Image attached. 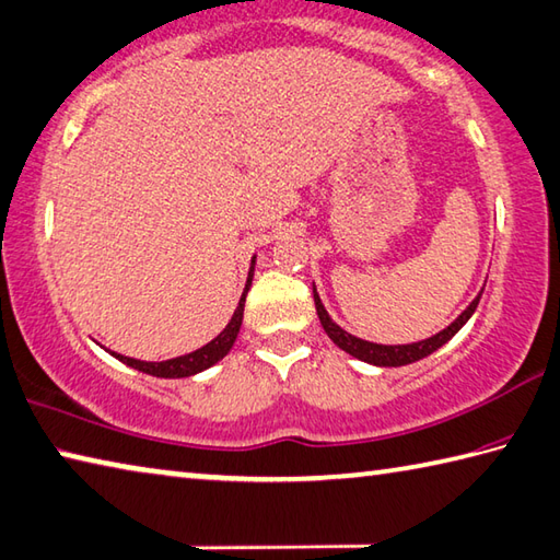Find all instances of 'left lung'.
Masks as SVG:
<instances>
[{
  "instance_id": "obj_1",
  "label": "left lung",
  "mask_w": 560,
  "mask_h": 560,
  "mask_svg": "<svg viewBox=\"0 0 560 560\" xmlns=\"http://www.w3.org/2000/svg\"><path fill=\"white\" fill-rule=\"evenodd\" d=\"M485 290V288H482ZM482 290L478 292V298L472 300L466 310H463L456 319H453L446 329H441L439 334L429 336V339L424 341H415V343H373V341H365V339H358V336L348 334L346 329H341L339 324H336L329 312H326V307L322 304V298L319 292H316V288H312L314 292V304H316V314H319V322L324 326V331L329 339L341 348V351H346L348 355L358 358V361L363 363H371V365H380V368H399V365H409V363H417L421 361V358L431 355L434 351H439L441 346L448 343L453 336H456L463 326H466V322L472 316V312L478 310V302L482 298Z\"/></svg>"
}]
</instances>
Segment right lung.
<instances>
[{
    "instance_id": "obj_1",
    "label": "right lung",
    "mask_w": 560,
    "mask_h": 560,
    "mask_svg": "<svg viewBox=\"0 0 560 560\" xmlns=\"http://www.w3.org/2000/svg\"><path fill=\"white\" fill-rule=\"evenodd\" d=\"M253 270H256V256H253V260H250L246 288H244V292H241V300H238V307L234 310V316H231L229 324L224 326V331H221L217 339H212L207 346L197 348V351L187 353V355H177V358H171V361H161V363L136 361V358L114 353V351H109V353L116 358V361H121L129 368H133V371L149 373V375H155V377H189V375H197V373L207 371V368H212L214 363H219L221 358H224L231 351V346H234V341H236V336L241 331V322H244V304H246V294H248L250 282H253Z\"/></svg>"
}]
</instances>
